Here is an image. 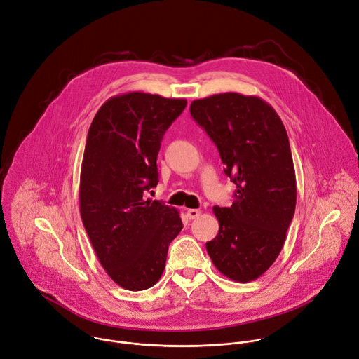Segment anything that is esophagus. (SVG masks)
<instances>
[{
    "label": "esophagus",
    "instance_id": "34e87169",
    "mask_svg": "<svg viewBox=\"0 0 359 359\" xmlns=\"http://www.w3.org/2000/svg\"><path fill=\"white\" fill-rule=\"evenodd\" d=\"M200 210H196V209H189L187 210V217L190 219V220H194V219H197L198 216H200Z\"/></svg>",
    "mask_w": 359,
    "mask_h": 359
}]
</instances>
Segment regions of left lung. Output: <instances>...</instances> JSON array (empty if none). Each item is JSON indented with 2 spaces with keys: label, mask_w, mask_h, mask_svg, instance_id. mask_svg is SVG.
I'll list each match as a JSON object with an SVG mask.
<instances>
[{
  "label": "left lung",
  "mask_w": 359,
  "mask_h": 359,
  "mask_svg": "<svg viewBox=\"0 0 359 359\" xmlns=\"http://www.w3.org/2000/svg\"><path fill=\"white\" fill-rule=\"evenodd\" d=\"M190 115L217 146L237 187L230 208H213L220 227L208 252L227 278L257 280L278 257L295 212L287 130L266 100L236 92L193 100Z\"/></svg>",
  "instance_id": "obj_1"
}]
</instances>
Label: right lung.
I'll return each mask as SVG.
<instances>
[{
  "label": "right lung",
  "mask_w": 359,
  "mask_h": 359,
  "mask_svg": "<svg viewBox=\"0 0 359 359\" xmlns=\"http://www.w3.org/2000/svg\"><path fill=\"white\" fill-rule=\"evenodd\" d=\"M186 99L128 92L108 99L88 130L79 210L97 260L122 288L155 285L170 241L183 229L179 212L146 198L159 182L158 153Z\"/></svg>",
  "instance_id": "obj_1"
}]
</instances>
